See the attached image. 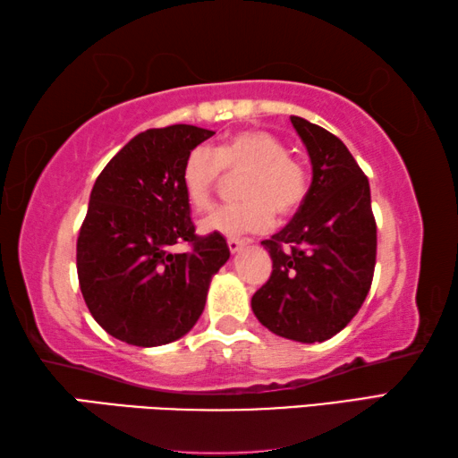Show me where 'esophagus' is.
Here are the masks:
<instances>
[{
    "label": "esophagus",
    "instance_id": "obj_1",
    "mask_svg": "<svg viewBox=\"0 0 458 458\" xmlns=\"http://www.w3.org/2000/svg\"><path fill=\"white\" fill-rule=\"evenodd\" d=\"M248 244V240L242 238H228V248L232 254H236L238 250H242V248Z\"/></svg>",
    "mask_w": 458,
    "mask_h": 458
}]
</instances>
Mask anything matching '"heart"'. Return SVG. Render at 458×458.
I'll return each instance as SVG.
<instances>
[{"instance_id": "1", "label": "heart", "mask_w": 458, "mask_h": 458, "mask_svg": "<svg viewBox=\"0 0 458 458\" xmlns=\"http://www.w3.org/2000/svg\"><path fill=\"white\" fill-rule=\"evenodd\" d=\"M224 172H246L240 182V198L244 199L208 214L201 220L204 232L224 236L265 232L273 224V212L291 216L307 196L305 165L268 131H238L216 151L206 145L193 147L183 161L182 183L196 210L212 204Z\"/></svg>"}]
</instances>
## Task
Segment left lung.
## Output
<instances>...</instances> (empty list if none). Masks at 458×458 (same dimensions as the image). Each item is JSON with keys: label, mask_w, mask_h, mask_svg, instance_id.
<instances>
[{"label": "left lung", "mask_w": 458, "mask_h": 458, "mask_svg": "<svg viewBox=\"0 0 458 458\" xmlns=\"http://www.w3.org/2000/svg\"><path fill=\"white\" fill-rule=\"evenodd\" d=\"M313 165L294 218L262 240L273 273L254 293L252 311L276 335L315 344L331 339L366 301L376 267L369 182L329 131L291 117Z\"/></svg>", "instance_id": "obj_1"}]
</instances>
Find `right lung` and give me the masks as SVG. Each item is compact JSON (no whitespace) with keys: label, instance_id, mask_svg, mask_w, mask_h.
Here are the masks:
<instances>
[{"label":"right lung","instance_id":"right-lung-1","mask_svg":"<svg viewBox=\"0 0 458 458\" xmlns=\"http://www.w3.org/2000/svg\"><path fill=\"white\" fill-rule=\"evenodd\" d=\"M212 135L193 125L147 129L92 185L76 242L81 291L100 327L129 345L183 337L204 311L212 276L230 259L222 234H196L182 183L188 153ZM182 242L192 250L172 253Z\"/></svg>","mask_w":458,"mask_h":458}]
</instances>
